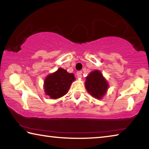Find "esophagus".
<instances>
[{
	"mask_svg": "<svg viewBox=\"0 0 149 149\" xmlns=\"http://www.w3.org/2000/svg\"><path fill=\"white\" fill-rule=\"evenodd\" d=\"M77 78H79V79H81L82 77V72L81 71L77 72Z\"/></svg>",
	"mask_w": 149,
	"mask_h": 149,
	"instance_id": "obj_1",
	"label": "esophagus"
}]
</instances>
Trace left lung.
I'll return each mask as SVG.
<instances>
[{
	"instance_id": "8db88e82",
	"label": "left lung",
	"mask_w": 149,
	"mask_h": 149,
	"mask_svg": "<svg viewBox=\"0 0 149 149\" xmlns=\"http://www.w3.org/2000/svg\"><path fill=\"white\" fill-rule=\"evenodd\" d=\"M85 86L92 97L97 99H102L107 92L109 84L100 71L95 70L86 77Z\"/></svg>"
}]
</instances>
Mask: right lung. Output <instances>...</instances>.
<instances>
[{"label": "right lung", "instance_id": "1", "mask_svg": "<svg viewBox=\"0 0 149 149\" xmlns=\"http://www.w3.org/2000/svg\"><path fill=\"white\" fill-rule=\"evenodd\" d=\"M75 80L74 74H70L65 70L60 68L57 71L45 77L43 85L45 94L52 99H59L68 93Z\"/></svg>", "mask_w": 149, "mask_h": 149}]
</instances>
